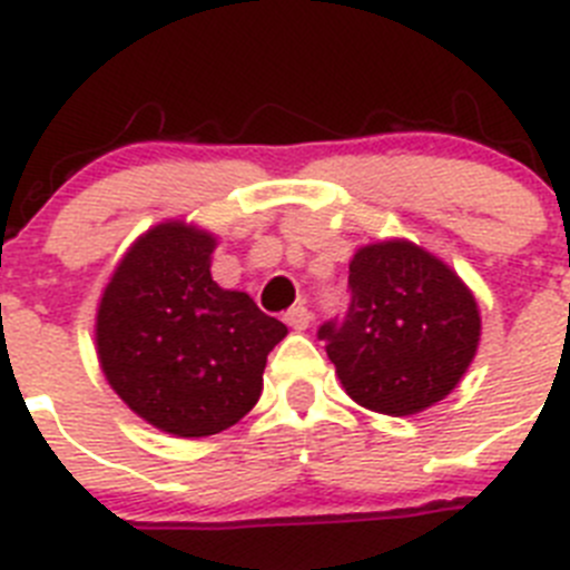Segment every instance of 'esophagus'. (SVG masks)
<instances>
[{
	"label": "esophagus",
	"instance_id": "34e87169",
	"mask_svg": "<svg viewBox=\"0 0 570 570\" xmlns=\"http://www.w3.org/2000/svg\"><path fill=\"white\" fill-rule=\"evenodd\" d=\"M285 322H288V328L305 331L311 325V311L305 308V305H296V308H291L288 314H285Z\"/></svg>",
	"mask_w": 570,
	"mask_h": 570
}]
</instances>
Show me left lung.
Listing matches in <instances>:
<instances>
[{"instance_id": "8db88e82", "label": "left lung", "mask_w": 570, "mask_h": 570, "mask_svg": "<svg viewBox=\"0 0 570 570\" xmlns=\"http://www.w3.org/2000/svg\"><path fill=\"white\" fill-rule=\"evenodd\" d=\"M351 308L320 328L345 394L385 416L445 400L476 356V296L448 262L411 239H380L351 259Z\"/></svg>"}]
</instances>
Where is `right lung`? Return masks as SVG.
<instances>
[{
	"label": "right lung",
	"instance_id": "1",
	"mask_svg": "<svg viewBox=\"0 0 570 570\" xmlns=\"http://www.w3.org/2000/svg\"><path fill=\"white\" fill-rule=\"evenodd\" d=\"M219 236L163 219L110 271L94 322L97 360L114 394L156 431L203 440L248 414L265 362L288 328L245 291L210 276Z\"/></svg>",
	"mask_w": 570,
	"mask_h": 570
}]
</instances>
